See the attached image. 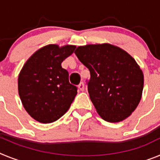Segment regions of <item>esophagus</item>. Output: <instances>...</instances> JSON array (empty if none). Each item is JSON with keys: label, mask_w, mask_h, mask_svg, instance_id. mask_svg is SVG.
Here are the masks:
<instances>
[{"label": "esophagus", "mask_w": 160, "mask_h": 160, "mask_svg": "<svg viewBox=\"0 0 160 160\" xmlns=\"http://www.w3.org/2000/svg\"><path fill=\"white\" fill-rule=\"evenodd\" d=\"M78 89H79V90H81V91H83V90H84V89H85L84 83H83V82L80 83V84L78 85Z\"/></svg>", "instance_id": "esophagus-1"}]
</instances>
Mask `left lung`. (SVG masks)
<instances>
[{
    "label": "left lung",
    "instance_id": "left-lung-1",
    "mask_svg": "<svg viewBox=\"0 0 160 160\" xmlns=\"http://www.w3.org/2000/svg\"><path fill=\"white\" fill-rule=\"evenodd\" d=\"M74 53L90 70L87 89L100 116L110 122L129 117L143 89V73L135 59L110 44L79 46Z\"/></svg>",
    "mask_w": 160,
    "mask_h": 160
}]
</instances>
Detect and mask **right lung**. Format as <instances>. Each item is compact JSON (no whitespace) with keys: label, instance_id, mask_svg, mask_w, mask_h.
<instances>
[{"label":"right lung","instance_id":"1","mask_svg":"<svg viewBox=\"0 0 160 160\" xmlns=\"http://www.w3.org/2000/svg\"><path fill=\"white\" fill-rule=\"evenodd\" d=\"M75 46L48 45L38 49L24 65L18 77V92L25 111L42 123L53 122L68 111L77 87L69 82L62 62Z\"/></svg>","mask_w":160,"mask_h":160}]
</instances>
